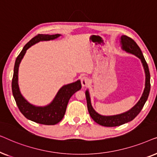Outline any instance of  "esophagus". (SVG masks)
<instances>
[{
  "mask_svg": "<svg viewBox=\"0 0 157 157\" xmlns=\"http://www.w3.org/2000/svg\"><path fill=\"white\" fill-rule=\"evenodd\" d=\"M81 85H82V86H83V87L87 86L89 84L90 80H89V78H88V77L83 76L81 79Z\"/></svg>",
  "mask_w": 157,
  "mask_h": 157,
  "instance_id": "34e87169",
  "label": "esophagus"
}]
</instances>
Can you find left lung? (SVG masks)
I'll list each match as a JSON object with an SVG mask.
<instances>
[{"label":"left lung","instance_id":"8db88e82","mask_svg":"<svg viewBox=\"0 0 157 157\" xmlns=\"http://www.w3.org/2000/svg\"><path fill=\"white\" fill-rule=\"evenodd\" d=\"M120 43H121L122 50L128 53H131V54L136 56V57H138L141 60L145 73V87L140 99L132 109L126 111V112L120 113V114L112 116H103L96 112L91 105V97H90L89 89L86 91V98L88 111H89L90 116H91L94 121L99 124V125L107 126V127L118 126L132 121L142 109L144 105L145 104L148 96H149L150 88H151L149 66L147 65V61H146L144 57L140 48L134 40L126 36H121Z\"/></svg>","mask_w":157,"mask_h":157}]
</instances>
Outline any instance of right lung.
<instances>
[{
  "instance_id": "obj_1",
  "label": "right lung",
  "mask_w": 157,
  "mask_h": 157,
  "mask_svg": "<svg viewBox=\"0 0 157 157\" xmlns=\"http://www.w3.org/2000/svg\"><path fill=\"white\" fill-rule=\"evenodd\" d=\"M61 36V34H38L25 45L15 62L12 80V92L17 106L26 119L44 125H55L61 121L66 113L70 98L73 94L81 89V81L78 80L74 83L63 86L50 104L44 106H37L28 101L21 93L18 86L19 65L30 47L40 41L54 40Z\"/></svg>"
}]
</instances>
